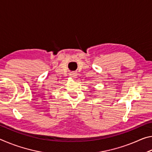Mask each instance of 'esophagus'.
I'll return each mask as SVG.
<instances>
[{
    "label": "esophagus",
    "instance_id": "esophagus-1",
    "mask_svg": "<svg viewBox=\"0 0 152 152\" xmlns=\"http://www.w3.org/2000/svg\"><path fill=\"white\" fill-rule=\"evenodd\" d=\"M70 76H71L72 78V79H75L76 78L77 74L76 72H71Z\"/></svg>",
    "mask_w": 152,
    "mask_h": 152
}]
</instances>
